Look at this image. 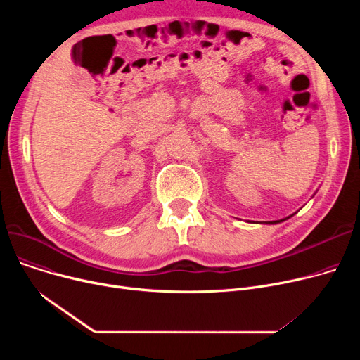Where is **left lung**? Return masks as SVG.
Wrapping results in <instances>:
<instances>
[{"instance_id":"1","label":"left lung","mask_w":360,"mask_h":360,"mask_svg":"<svg viewBox=\"0 0 360 360\" xmlns=\"http://www.w3.org/2000/svg\"><path fill=\"white\" fill-rule=\"evenodd\" d=\"M280 221H283V220H276V221H269V223H280Z\"/></svg>"}]
</instances>
